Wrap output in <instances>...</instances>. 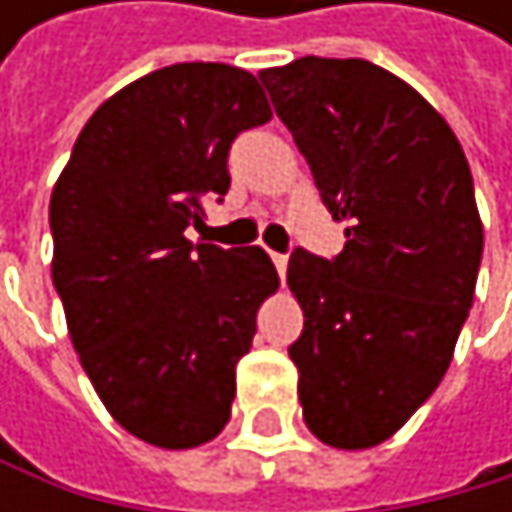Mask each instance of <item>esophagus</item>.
Returning a JSON list of instances; mask_svg holds the SVG:
<instances>
[{"mask_svg":"<svg viewBox=\"0 0 512 512\" xmlns=\"http://www.w3.org/2000/svg\"><path fill=\"white\" fill-rule=\"evenodd\" d=\"M270 258H273V264H276L279 276H285V267H288V258H285V254H270Z\"/></svg>","mask_w":512,"mask_h":512,"instance_id":"1","label":"esophagus"}]
</instances>
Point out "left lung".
<instances>
[{
    "label": "left lung",
    "mask_w": 512,
    "mask_h": 512,
    "mask_svg": "<svg viewBox=\"0 0 512 512\" xmlns=\"http://www.w3.org/2000/svg\"><path fill=\"white\" fill-rule=\"evenodd\" d=\"M334 221L338 258L294 248L304 310V421L325 445L371 448L430 399L473 307L482 221L448 122L399 76L359 57H298L261 70Z\"/></svg>",
    "instance_id": "8db88e82"
}]
</instances>
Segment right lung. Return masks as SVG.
<instances>
[{
	"mask_svg": "<svg viewBox=\"0 0 512 512\" xmlns=\"http://www.w3.org/2000/svg\"><path fill=\"white\" fill-rule=\"evenodd\" d=\"M270 119L239 67H162L94 110L54 184L51 279L73 347L110 415L150 445L224 430L236 362L279 288L264 248L187 239L202 199L230 190V144Z\"/></svg>",
	"mask_w": 512,
	"mask_h": 512,
	"instance_id": "add662e5",
	"label": "right lung"
}]
</instances>
